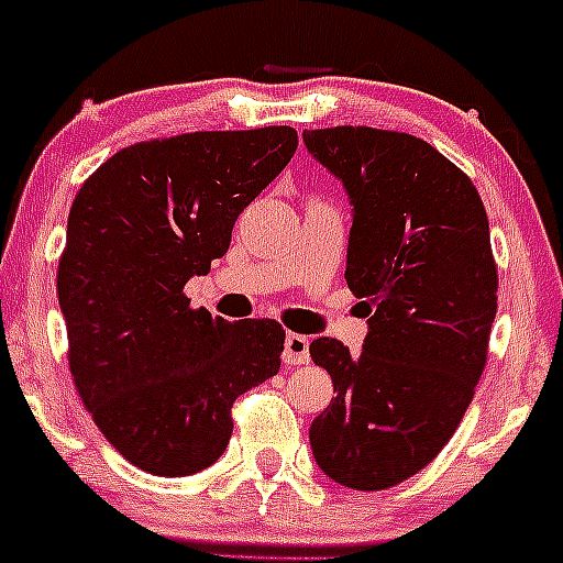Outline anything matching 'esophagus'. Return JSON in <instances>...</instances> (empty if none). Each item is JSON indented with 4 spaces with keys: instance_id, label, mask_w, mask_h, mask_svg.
I'll return each mask as SVG.
<instances>
[{
    "instance_id": "34e87169",
    "label": "esophagus",
    "mask_w": 563,
    "mask_h": 563,
    "mask_svg": "<svg viewBox=\"0 0 563 563\" xmlns=\"http://www.w3.org/2000/svg\"><path fill=\"white\" fill-rule=\"evenodd\" d=\"M282 361L287 363V366H303V363H309V335L287 333Z\"/></svg>"
}]
</instances>
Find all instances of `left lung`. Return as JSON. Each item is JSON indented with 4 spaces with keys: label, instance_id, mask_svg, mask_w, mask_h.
Segmentation results:
<instances>
[{
    "label": "left lung",
    "instance_id": "obj_1",
    "mask_svg": "<svg viewBox=\"0 0 563 563\" xmlns=\"http://www.w3.org/2000/svg\"><path fill=\"white\" fill-rule=\"evenodd\" d=\"M303 141L350 195L344 276L368 317L361 355L311 341L335 390L311 453L339 485L385 490L442 453L483 376L498 289L488 213L472 178L407 132L328 126Z\"/></svg>",
    "mask_w": 563,
    "mask_h": 563
}]
</instances>
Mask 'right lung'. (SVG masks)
I'll return each mask as SVG.
<instances>
[{
	"label": "right lung",
	"instance_id": "add662e5",
	"mask_svg": "<svg viewBox=\"0 0 563 563\" xmlns=\"http://www.w3.org/2000/svg\"><path fill=\"white\" fill-rule=\"evenodd\" d=\"M298 148L292 126L184 132L121 148L75 195L56 274L75 387L137 468L187 477L233 433V401L282 366L284 328L192 309L184 284Z\"/></svg>",
	"mask_w": 563,
	"mask_h": 563
}]
</instances>
